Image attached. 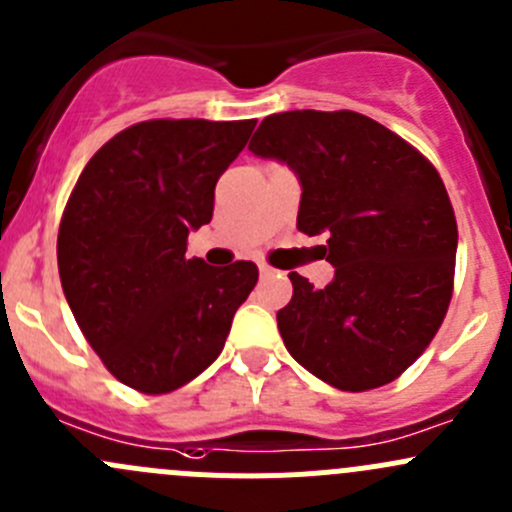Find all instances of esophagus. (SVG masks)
Segmentation results:
<instances>
[{"label":"esophagus","instance_id":"esophagus-1","mask_svg":"<svg viewBox=\"0 0 512 512\" xmlns=\"http://www.w3.org/2000/svg\"><path fill=\"white\" fill-rule=\"evenodd\" d=\"M260 275L270 277V275H275V270H272L270 265H265V262H260Z\"/></svg>","mask_w":512,"mask_h":512}]
</instances>
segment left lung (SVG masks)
<instances>
[{"mask_svg":"<svg viewBox=\"0 0 512 512\" xmlns=\"http://www.w3.org/2000/svg\"><path fill=\"white\" fill-rule=\"evenodd\" d=\"M302 183L297 227L327 235L334 280L292 272L277 312L287 352L342 391L399 379L448 312L458 227L446 185L411 143L356 111L272 113L252 136Z\"/></svg>","mask_w":512,"mask_h":512,"instance_id":"left-lung-1","label":"left lung"}]
</instances>
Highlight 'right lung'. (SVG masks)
Segmentation results:
<instances>
[{"label":"right lung","instance_id":"add662e5","mask_svg":"<svg viewBox=\"0 0 512 512\" xmlns=\"http://www.w3.org/2000/svg\"><path fill=\"white\" fill-rule=\"evenodd\" d=\"M255 123H136L98 148L71 190L56 240L66 302L103 366L141 394H168L208 369L257 285L255 262L210 267L185 255Z\"/></svg>","mask_w":512,"mask_h":512}]
</instances>
